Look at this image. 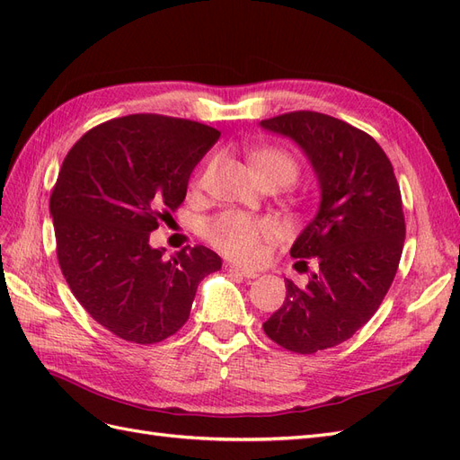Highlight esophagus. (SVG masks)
Returning a JSON list of instances; mask_svg holds the SVG:
<instances>
[{
    "instance_id": "esophagus-1",
    "label": "esophagus",
    "mask_w": 460,
    "mask_h": 460,
    "mask_svg": "<svg viewBox=\"0 0 460 460\" xmlns=\"http://www.w3.org/2000/svg\"><path fill=\"white\" fill-rule=\"evenodd\" d=\"M225 269H226L228 272H232V274H240V276L247 278V280H252V278H257V276H259V272H257V270H252V269H242V267H238V264H234V262H226V264H225Z\"/></svg>"
}]
</instances>
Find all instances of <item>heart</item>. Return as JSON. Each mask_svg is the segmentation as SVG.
Instances as JSON below:
<instances>
[{
    "instance_id": "obj_1",
    "label": "heart",
    "mask_w": 460,
    "mask_h": 460,
    "mask_svg": "<svg viewBox=\"0 0 460 460\" xmlns=\"http://www.w3.org/2000/svg\"><path fill=\"white\" fill-rule=\"evenodd\" d=\"M249 163L261 182L286 180L294 182L299 166L291 153L280 147H259L249 153ZM207 171L199 174L203 180ZM205 235L218 252L238 261H253L261 255L262 245L280 235V226L272 218L252 217L240 211H225L205 225Z\"/></svg>"
}]
</instances>
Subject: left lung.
Instances as JSON below:
<instances>
[{
    "label": "left lung",
    "mask_w": 460,
    "mask_h": 460,
    "mask_svg": "<svg viewBox=\"0 0 460 460\" xmlns=\"http://www.w3.org/2000/svg\"><path fill=\"white\" fill-rule=\"evenodd\" d=\"M261 127L288 136L309 157L320 207L289 255L318 269L305 288L286 280V299L264 333L288 351L311 355L340 345L378 311L405 242V215L394 166L372 136L316 111H294Z\"/></svg>",
    "instance_id": "left-lung-1"
}]
</instances>
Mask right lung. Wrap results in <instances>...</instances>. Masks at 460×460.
Returning <instances> with one entry per match:
<instances>
[{"label": "right lung", "mask_w": 460, "mask_h": 460, "mask_svg": "<svg viewBox=\"0 0 460 460\" xmlns=\"http://www.w3.org/2000/svg\"><path fill=\"white\" fill-rule=\"evenodd\" d=\"M218 137L196 120L142 113L97 124L66 153L49 198L59 267L86 313L124 341L171 338L222 267L203 245L171 259L149 245Z\"/></svg>", "instance_id": "1"}]
</instances>
